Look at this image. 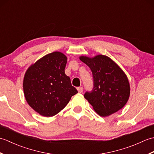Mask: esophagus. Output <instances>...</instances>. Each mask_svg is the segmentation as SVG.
I'll use <instances>...</instances> for the list:
<instances>
[{"label": "esophagus", "instance_id": "obj_1", "mask_svg": "<svg viewBox=\"0 0 154 154\" xmlns=\"http://www.w3.org/2000/svg\"><path fill=\"white\" fill-rule=\"evenodd\" d=\"M77 91L79 93H82L83 91V87H77Z\"/></svg>", "mask_w": 154, "mask_h": 154}]
</instances>
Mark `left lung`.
I'll return each mask as SVG.
<instances>
[{
  "label": "left lung",
  "mask_w": 154,
  "mask_h": 154,
  "mask_svg": "<svg viewBox=\"0 0 154 154\" xmlns=\"http://www.w3.org/2000/svg\"><path fill=\"white\" fill-rule=\"evenodd\" d=\"M80 60L92 71L93 88L84 97L100 116H108L122 109L130 96L127 76L109 57L98 55L93 58L81 56Z\"/></svg>",
  "instance_id": "8db88e82"
}]
</instances>
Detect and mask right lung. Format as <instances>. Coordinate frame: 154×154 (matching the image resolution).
<instances>
[{
  "instance_id": "right-lung-1",
  "label": "right lung",
  "mask_w": 154,
  "mask_h": 154,
  "mask_svg": "<svg viewBox=\"0 0 154 154\" xmlns=\"http://www.w3.org/2000/svg\"><path fill=\"white\" fill-rule=\"evenodd\" d=\"M67 57L59 51L49 54L28 69L23 89L28 104L44 116H53L63 109L78 93L65 73Z\"/></svg>"
}]
</instances>
